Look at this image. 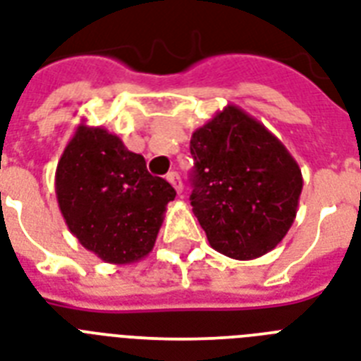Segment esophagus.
Listing matches in <instances>:
<instances>
[{"instance_id": "34e87169", "label": "esophagus", "mask_w": 361, "mask_h": 361, "mask_svg": "<svg viewBox=\"0 0 361 361\" xmlns=\"http://www.w3.org/2000/svg\"><path fill=\"white\" fill-rule=\"evenodd\" d=\"M166 180H169L170 185L178 191V195H181V191H183V183H181L180 174H178V172H169V174H166Z\"/></svg>"}]
</instances>
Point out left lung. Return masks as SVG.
Instances as JSON below:
<instances>
[{
  "label": "left lung",
  "mask_w": 361,
  "mask_h": 361,
  "mask_svg": "<svg viewBox=\"0 0 361 361\" xmlns=\"http://www.w3.org/2000/svg\"><path fill=\"white\" fill-rule=\"evenodd\" d=\"M192 214L209 245L252 260L296 219L303 178L283 142L245 110L226 104L191 136Z\"/></svg>",
  "instance_id": "left-lung-1"
}]
</instances>
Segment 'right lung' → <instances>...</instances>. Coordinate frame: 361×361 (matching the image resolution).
<instances>
[{
	"label": "right lung",
	"mask_w": 361,
	"mask_h": 361,
	"mask_svg": "<svg viewBox=\"0 0 361 361\" xmlns=\"http://www.w3.org/2000/svg\"><path fill=\"white\" fill-rule=\"evenodd\" d=\"M56 197L82 247L109 264H133L152 252L176 191L146 161L103 127L78 125L56 169Z\"/></svg>",
	"instance_id": "1"
}]
</instances>
